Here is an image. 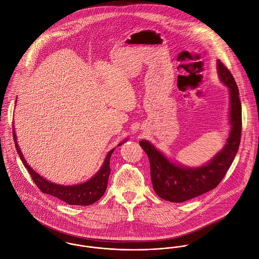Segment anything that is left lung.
Wrapping results in <instances>:
<instances>
[{"mask_svg":"<svg viewBox=\"0 0 259 259\" xmlns=\"http://www.w3.org/2000/svg\"><path fill=\"white\" fill-rule=\"evenodd\" d=\"M220 79L229 91L230 131L226 143L205 164L190 167L171 161L148 141L140 142L148 154L150 178L156 194L170 202H184L215 188L230 167L240 144L241 103L239 91L231 73L220 60L217 62Z\"/></svg>","mask_w":259,"mask_h":259,"instance_id":"left-lung-1","label":"left lung"}]
</instances>
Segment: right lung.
<instances>
[{
    "instance_id": "obj_1",
    "label": "right lung",
    "mask_w": 259,
    "mask_h": 259,
    "mask_svg": "<svg viewBox=\"0 0 259 259\" xmlns=\"http://www.w3.org/2000/svg\"><path fill=\"white\" fill-rule=\"evenodd\" d=\"M16 104H17V100H16ZM13 136H14V143H15V146H16L20 158L22 159L25 167L28 169L29 174L31 175L32 179L34 180L35 184L37 185V187L39 188V190L41 192L51 194V195L65 201L66 203H68L70 205H90V204L95 203L97 200H99L104 195V193L107 189L109 177L111 174L110 159H111V153L113 152L115 148H112L108 152L101 168L89 181H87L82 184H78V185H62L51 183L50 181L46 180L41 176L37 175V172H36L31 167V165H29L27 163V161L21 151V148L18 146L17 135H16L14 125H13ZM127 140H124L123 142L119 143L117 145V147L121 146Z\"/></svg>"
}]
</instances>
